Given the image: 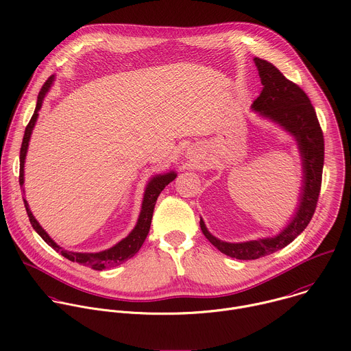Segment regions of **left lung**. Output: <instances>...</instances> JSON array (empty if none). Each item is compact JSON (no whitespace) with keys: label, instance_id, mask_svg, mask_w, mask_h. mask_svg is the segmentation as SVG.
<instances>
[{"label":"left lung","instance_id":"1","mask_svg":"<svg viewBox=\"0 0 351 351\" xmlns=\"http://www.w3.org/2000/svg\"><path fill=\"white\" fill-rule=\"evenodd\" d=\"M254 60L258 66L263 89L255 99L252 108L269 117L296 138L303 158L304 186L295 217L274 239L240 244L224 243L215 239L206 230L202 219H199L202 234L208 241L221 254L240 261H252L274 254L291 244L307 227L317 208L324 167V134L308 96L270 62L261 58Z\"/></svg>","mask_w":351,"mask_h":351}]
</instances>
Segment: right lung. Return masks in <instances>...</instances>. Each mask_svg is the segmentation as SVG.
<instances>
[{
	"instance_id": "1",
	"label": "right lung",
	"mask_w": 351,
	"mask_h": 351,
	"mask_svg": "<svg viewBox=\"0 0 351 351\" xmlns=\"http://www.w3.org/2000/svg\"><path fill=\"white\" fill-rule=\"evenodd\" d=\"M53 81V75H51L45 84L43 85L38 97H37V106L34 110V114L32 117L30 123L26 127L25 131V136H23V142H22V147H21V171H19V184L23 186V168H25V158H26V153H27V147H29V141H30V135L32 131L34 128V124L37 121V117H38V110L41 108L43 100L45 93L48 92L51 84ZM176 178L175 172H169L165 175H157L156 178H153L145 191V198H143V204H142V212L139 215L138 223L135 226V228L131 231V234L124 239L123 241H120L117 245H114L112 248L103 251V252H97V254H78V252H70L66 251L63 248H60L48 234L45 232V230L38 224V221L34 219L27 201L23 198L25 201V206H26V212L27 216L30 219V223L33 226V228L38 232L41 236V239L49 245L52 247L56 252H59L62 256H64L66 259L71 261V262H77L82 266L90 267L93 270H103L106 267H111V266H119L123 262L131 259L132 256H135V254H138V251L141 250V247L143 245L147 234H149V230H150V224H152V217H153V210H154V205L156 201L160 195V193L165 189L167 184H169L173 179Z\"/></svg>"
}]
</instances>
